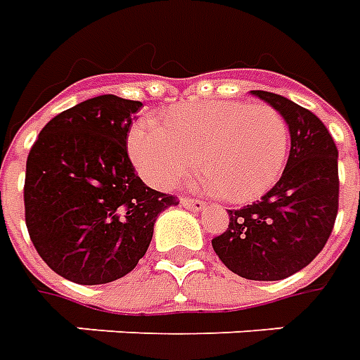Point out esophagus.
Segmentation results:
<instances>
[{
	"label": "esophagus",
	"mask_w": 360,
	"mask_h": 360,
	"mask_svg": "<svg viewBox=\"0 0 360 360\" xmlns=\"http://www.w3.org/2000/svg\"><path fill=\"white\" fill-rule=\"evenodd\" d=\"M181 206L187 210H202L206 202L198 200V198H191V196H181Z\"/></svg>",
	"instance_id": "1"
}]
</instances>
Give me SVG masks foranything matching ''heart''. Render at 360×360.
Instances as JSON below:
<instances>
[{
    "instance_id": "b5f03b06",
    "label": "heart",
    "mask_w": 360,
    "mask_h": 360,
    "mask_svg": "<svg viewBox=\"0 0 360 360\" xmlns=\"http://www.w3.org/2000/svg\"><path fill=\"white\" fill-rule=\"evenodd\" d=\"M287 152L289 129L270 103H187L169 111L164 125L142 121L129 134L131 160L148 183L172 187L200 162L208 187L231 202L270 191Z\"/></svg>"
}]
</instances>
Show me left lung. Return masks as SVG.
I'll list each match as a JSON object with an SVG mask.
<instances>
[{
  "label": "left lung",
  "mask_w": 360,
  "mask_h": 360,
  "mask_svg": "<svg viewBox=\"0 0 360 360\" xmlns=\"http://www.w3.org/2000/svg\"><path fill=\"white\" fill-rule=\"evenodd\" d=\"M283 115L291 150L279 181L260 200L229 212V226L212 239L219 260L241 278L278 281L309 266L332 235L340 206L338 148L307 108L252 90Z\"/></svg>",
  "instance_id": "obj_1"
}]
</instances>
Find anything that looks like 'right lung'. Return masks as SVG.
I'll list each match as a JSON object with an SVG mask.
<instances>
[{
    "mask_svg": "<svg viewBox=\"0 0 360 360\" xmlns=\"http://www.w3.org/2000/svg\"><path fill=\"white\" fill-rule=\"evenodd\" d=\"M142 103L113 94L61 111L27 158L30 241L61 278L100 285L123 278L152 241L154 221L177 196L146 187L127 152Z\"/></svg>",
    "mask_w": 360,
    "mask_h": 360,
    "instance_id": "obj_1",
    "label": "right lung"
}]
</instances>
